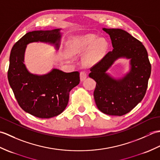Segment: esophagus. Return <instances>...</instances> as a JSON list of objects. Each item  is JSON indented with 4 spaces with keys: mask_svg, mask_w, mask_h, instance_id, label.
<instances>
[{
    "mask_svg": "<svg viewBox=\"0 0 160 160\" xmlns=\"http://www.w3.org/2000/svg\"><path fill=\"white\" fill-rule=\"evenodd\" d=\"M87 77V75L86 72H84V71H81V72H80V80H81V82H82V81L85 80Z\"/></svg>",
    "mask_w": 160,
    "mask_h": 160,
    "instance_id": "esophagus-1",
    "label": "esophagus"
}]
</instances>
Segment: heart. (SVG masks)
<instances>
[{"instance_id": "heart-1", "label": "heart", "mask_w": 160, "mask_h": 160, "mask_svg": "<svg viewBox=\"0 0 160 160\" xmlns=\"http://www.w3.org/2000/svg\"><path fill=\"white\" fill-rule=\"evenodd\" d=\"M108 49V43L102 38H98L94 34L75 36L67 46V52L71 56L81 55L85 53V60L95 63L101 60Z\"/></svg>"}]
</instances>
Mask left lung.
<instances>
[{"instance_id": "1", "label": "left lung", "mask_w": 160, "mask_h": 160, "mask_svg": "<svg viewBox=\"0 0 160 160\" xmlns=\"http://www.w3.org/2000/svg\"><path fill=\"white\" fill-rule=\"evenodd\" d=\"M110 36L113 49L91 69L89 76L96 82L93 96L102 113L121 116L131 111L143 99L151 76V65L144 46L122 29L102 28ZM129 60V70L114 77L108 69L119 59Z\"/></svg>"}]
</instances>
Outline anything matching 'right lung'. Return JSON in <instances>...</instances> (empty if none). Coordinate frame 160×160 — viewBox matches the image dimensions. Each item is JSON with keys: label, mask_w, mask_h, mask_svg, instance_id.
Masks as SVG:
<instances>
[{"label": "right lung", "mask_w": 160, "mask_h": 160, "mask_svg": "<svg viewBox=\"0 0 160 160\" xmlns=\"http://www.w3.org/2000/svg\"><path fill=\"white\" fill-rule=\"evenodd\" d=\"M62 29L27 33L13 46L8 77L18 103L27 113L40 118L57 116L65 109L69 92L80 83V73H65L53 68L45 74L32 73L25 64L27 46L32 42L49 44L58 50Z\"/></svg>", "instance_id": "obj_1"}]
</instances>
